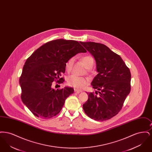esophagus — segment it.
<instances>
[{"mask_svg": "<svg viewBox=\"0 0 152 152\" xmlns=\"http://www.w3.org/2000/svg\"><path fill=\"white\" fill-rule=\"evenodd\" d=\"M74 91H75V92H76V93H77V94H79V93L82 92L81 90H80V89H76V88H75V89H74Z\"/></svg>", "mask_w": 152, "mask_h": 152, "instance_id": "1", "label": "esophagus"}]
</instances>
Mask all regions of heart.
<instances>
[{
  "label": "heart",
  "mask_w": 152,
  "mask_h": 152,
  "mask_svg": "<svg viewBox=\"0 0 152 152\" xmlns=\"http://www.w3.org/2000/svg\"><path fill=\"white\" fill-rule=\"evenodd\" d=\"M81 60L86 66L87 69H91L92 68L94 64V59L91 56L86 55L81 58ZM75 61L74 58H70L65 64V69L66 71L69 72L72 68L73 65ZM89 80L88 78L84 77H79L76 75H72L68 77L67 79V84L70 87L77 88H83L88 85Z\"/></svg>",
  "instance_id": "obj_1"
}]
</instances>
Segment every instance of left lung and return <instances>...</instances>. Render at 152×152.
<instances>
[{
    "label": "left lung",
    "instance_id": "1",
    "mask_svg": "<svg viewBox=\"0 0 152 152\" xmlns=\"http://www.w3.org/2000/svg\"><path fill=\"white\" fill-rule=\"evenodd\" d=\"M94 57L98 74L91 84L97 91L88 93L83 107L87 116L103 121L116 116L130 93L131 74L121 58L104 44L80 42Z\"/></svg>",
    "mask_w": 152,
    "mask_h": 152
}]
</instances>
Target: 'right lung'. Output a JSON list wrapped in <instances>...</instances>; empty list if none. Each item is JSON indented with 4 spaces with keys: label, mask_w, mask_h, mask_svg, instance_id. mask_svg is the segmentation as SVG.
<instances>
[{
    "label": "right lung",
    "mask_w": 152,
    "mask_h": 152,
    "mask_svg": "<svg viewBox=\"0 0 152 152\" xmlns=\"http://www.w3.org/2000/svg\"><path fill=\"white\" fill-rule=\"evenodd\" d=\"M87 51L75 40L56 39L37 49L25 62L19 83L23 102L35 115L50 118L61 111L73 88L65 87L55 90L52 82L64 81L66 61L77 53Z\"/></svg>",
    "instance_id": "1"
}]
</instances>
